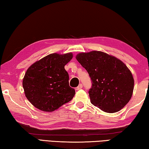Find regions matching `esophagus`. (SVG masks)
<instances>
[{"label": "esophagus", "instance_id": "obj_1", "mask_svg": "<svg viewBox=\"0 0 149 149\" xmlns=\"http://www.w3.org/2000/svg\"><path fill=\"white\" fill-rule=\"evenodd\" d=\"M81 88H82V84H80L79 85V86H78V87L77 88V91H79V90L81 89Z\"/></svg>", "mask_w": 149, "mask_h": 149}]
</instances>
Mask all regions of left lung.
<instances>
[{
    "instance_id": "8db88e82",
    "label": "left lung",
    "mask_w": 149,
    "mask_h": 149,
    "mask_svg": "<svg viewBox=\"0 0 149 149\" xmlns=\"http://www.w3.org/2000/svg\"><path fill=\"white\" fill-rule=\"evenodd\" d=\"M76 58L91 79L88 94L94 106L107 113H115L130 102L134 79L121 61L97 51L79 53Z\"/></svg>"
}]
</instances>
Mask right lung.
<instances>
[{"label": "right lung", "instance_id": "obj_1", "mask_svg": "<svg viewBox=\"0 0 149 149\" xmlns=\"http://www.w3.org/2000/svg\"><path fill=\"white\" fill-rule=\"evenodd\" d=\"M72 58L71 53H52L31 65L24 77L26 97L36 108L53 111L70 102L75 94L70 87L65 66Z\"/></svg>", "mask_w": 149, "mask_h": 149}]
</instances>
